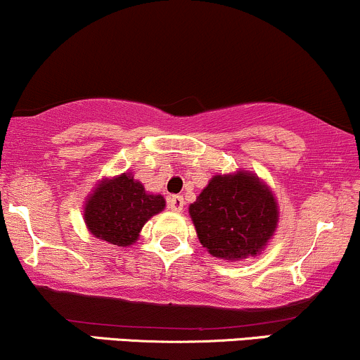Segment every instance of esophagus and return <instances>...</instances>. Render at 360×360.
<instances>
[{"label":"esophagus","mask_w":360,"mask_h":360,"mask_svg":"<svg viewBox=\"0 0 360 360\" xmlns=\"http://www.w3.org/2000/svg\"><path fill=\"white\" fill-rule=\"evenodd\" d=\"M184 197L181 195H169L168 197V206L169 210L175 211V212H180L184 211Z\"/></svg>","instance_id":"34e87169"}]
</instances>
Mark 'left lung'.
Returning <instances> with one entry per match:
<instances>
[{"label": "left lung", "instance_id": "obj_1", "mask_svg": "<svg viewBox=\"0 0 360 360\" xmlns=\"http://www.w3.org/2000/svg\"><path fill=\"white\" fill-rule=\"evenodd\" d=\"M202 247L212 257H256L273 238L280 219L273 191L256 173H216L188 206Z\"/></svg>", "mask_w": 360, "mask_h": 360}]
</instances>
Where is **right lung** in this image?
Returning <instances> with one entry per match:
<instances>
[{"label": "right lung", "instance_id": "1", "mask_svg": "<svg viewBox=\"0 0 360 360\" xmlns=\"http://www.w3.org/2000/svg\"><path fill=\"white\" fill-rule=\"evenodd\" d=\"M166 200L134 179L132 172L103 179L87 195L84 221L96 238L118 247L137 242L142 226L165 210Z\"/></svg>", "mask_w": 360, "mask_h": 360}]
</instances>
